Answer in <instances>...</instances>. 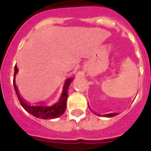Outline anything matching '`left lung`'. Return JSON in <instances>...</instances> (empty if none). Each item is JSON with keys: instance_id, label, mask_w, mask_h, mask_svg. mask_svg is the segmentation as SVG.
<instances>
[{"instance_id": "8db88e82", "label": "left lung", "mask_w": 151, "mask_h": 151, "mask_svg": "<svg viewBox=\"0 0 151 151\" xmlns=\"http://www.w3.org/2000/svg\"><path fill=\"white\" fill-rule=\"evenodd\" d=\"M96 115H98L99 116H104V117H107V118H111V117H114L115 116V115H117V113H109V114H106V115H99V114H96Z\"/></svg>"}]
</instances>
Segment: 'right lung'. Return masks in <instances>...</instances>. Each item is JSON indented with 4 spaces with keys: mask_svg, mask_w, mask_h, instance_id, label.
I'll use <instances>...</instances> for the list:
<instances>
[{
    "mask_svg": "<svg viewBox=\"0 0 151 151\" xmlns=\"http://www.w3.org/2000/svg\"><path fill=\"white\" fill-rule=\"evenodd\" d=\"M18 72V68L17 67V65L14 66V87L15 92H16L17 98L19 99L20 104L22 105V107L29 112L33 115L36 118H42V119H54V118H58L61 116L64 113L65 110L66 108V101L68 98V89L70 84L74 80V78H68L67 79L65 82L64 86H63V92H62L61 96L59 99L58 102L52 106H31L28 104L22 97L19 96L18 93V89L17 88L16 84H15V76L17 73Z\"/></svg>",
    "mask_w": 151,
    "mask_h": 151,
    "instance_id": "add662e5",
    "label": "right lung"
}]
</instances>
